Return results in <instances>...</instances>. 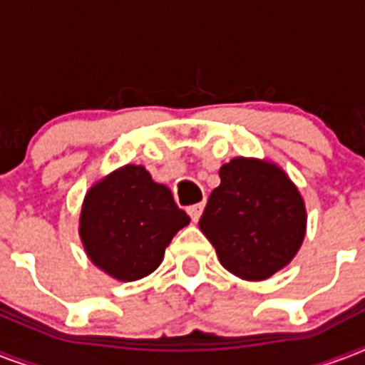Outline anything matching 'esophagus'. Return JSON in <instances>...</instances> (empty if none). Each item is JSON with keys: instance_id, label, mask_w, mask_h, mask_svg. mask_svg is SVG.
<instances>
[{"instance_id": "obj_1", "label": "esophagus", "mask_w": 365, "mask_h": 365, "mask_svg": "<svg viewBox=\"0 0 365 365\" xmlns=\"http://www.w3.org/2000/svg\"><path fill=\"white\" fill-rule=\"evenodd\" d=\"M202 210H205V202H197V205L189 206L187 214L191 216V220H193V222H199V217H200V214H202Z\"/></svg>"}]
</instances>
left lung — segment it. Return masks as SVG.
<instances>
[{"label": "left lung", "instance_id": "obj_1", "mask_svg": "<svg viewBox=\"0 0 365 365\" xmlns=\"http://www.w3.org/2000/svg\"><path fill=\"white\" fill-rule=\"evenodd\" d=\"M222 183L208 197L200 231L229 272L265 280L294 259L305 237V205L277 165L233 159L220 168Z\"/></svg>", "mask_w": 365, "mask_h": 365}]
</instances>
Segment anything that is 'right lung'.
I'll list each match as a JSON object with an SVG mask.
<instances>
[{
    "mask_svg": "<svg viewBox=\"0 0 365 365\" xmlns=\"http://www.w3.org/2000/svg\"><path fill=\"white\" fill-rule=\"evenodd\" d=\"M187 223L170 189L155 183L143 166L126 165L91 187L79 235L94 265L132 282L160 265L172 237Z\"/></svg>",
    "mask_w": 365,
    "mask_h": 365,
    "instance_id": "1",
    "label": "right lung"
}]
</instances>
